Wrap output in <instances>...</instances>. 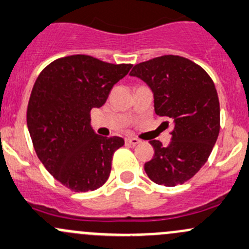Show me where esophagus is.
Returning <instances> with one entry per match:
<instances>
[{"mask_svg":"<svg viewBox=\"0 0 249 249\" xmlns=\"http://www.w3.org/2000/svg\"><path fill=\"white\" fill-rule=\"evenodd\" d=\"M125 142L129 143V144L136 145V144H138V143H140L141 141L138 140V138H135V137H127V138H125Z\"/></svg>","mask_w":249,"mask_h":249,"instance_id":"esophagus-1","label":"esophagus"}]
</instances>
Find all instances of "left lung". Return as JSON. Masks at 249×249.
Instances as JSON below:
<instances>
[{"mask_svg":"<svg viewBox=\"0 0 249 249\" xmlns=\"http://www.w3.org/2000/svg\"><path fill=\"white\" fill-rule=\"evenodd\" d=\"M130 75L151 88L156 114L174 124L168 146L149 142L155 153L144 164L146 175L163 186L184 184L208 161L221 129L213 81L197 63L174 54L136 64Z\"/></svg>","mask_w":249,"mask_h":249,"instance_id":"obj_1","label":"left lung"}]
</instances>
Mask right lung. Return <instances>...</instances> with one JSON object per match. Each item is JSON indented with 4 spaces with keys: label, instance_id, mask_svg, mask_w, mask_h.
Here are the masks:
<instances>
[{
    "label": "right lung",
    "instance_id": "obj_1",
    "mask_svg": "<svg viewBox=\"0 0 249 249\" xmlns=\"http://www.w3.org/2000/svg\"><path fill=\"white\" fill-rule=\"evenodd\" d=\"M132 64H112L87 54L50 63L39 74L27 106V126L41 163L74 192L101 187L124 140L90 127V111L106 103Z\"/></svg>",
    "mask_w": 249,
    "mask_h": 249
}]
</instances>
